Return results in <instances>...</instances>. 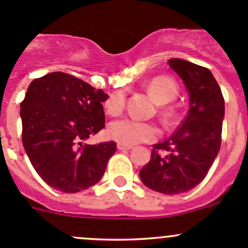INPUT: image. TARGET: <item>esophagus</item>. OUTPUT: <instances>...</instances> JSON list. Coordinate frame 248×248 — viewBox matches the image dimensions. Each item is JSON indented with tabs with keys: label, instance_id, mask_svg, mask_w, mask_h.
<instances>
[{
	"label": "esophagus",
	"instance_id": "obj_1",
	"mask_svg": "<svg viewBox=\"0 0 248 248\" xmlns=\"http://www.w3.org/2000/svg\"><path fill=\"white\" fill-rule=\"evenodd\" d=\"M117 149L119 150H131L132 146L131 145H126V144H122V142H119V144H117Z\"/></svg>",
	"mask_w": 248,
	"mask_h": 248
}]
</instances>
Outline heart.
<instances>
[{"mask_svg": "<svg viewBox=\"0 0 248 248\" xmlns=\"http://www.w3.org/2000/svg\"><path fill=\"white\" fill-rule=\"evenodd\" d=\"M150 96L159 104L170 103L176 98L179 87L176 82L169 77H156L150 81L147 86ZM126 96L124 91H115L109 96L106 102V110L110 115H117L124 109ZM163 115L167 120H172L176 116L174 108H166ZM108 133L111 139L126 145L138 144V142L151 141L159 134L158 128L155 124L140 120L124 117L111 122L108 127Z\"/></svg>", "mask_w": 248, "mask_h": 248, "instance_id": "obj_1", "label": "heart"}]
</instances>
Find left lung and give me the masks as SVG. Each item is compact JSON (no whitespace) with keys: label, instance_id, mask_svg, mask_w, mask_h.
Wrapping results in <instances>:
<instances>
[{"label":"left lung","instance_id":"obj_1","mask_svg":"<svg viewBox=\"0 0 248 248\" xmlns=\"http://www.w3.org/2000/svg\"><path fill=\"white\" fill-rule=\"evenodd\" d=\"M168 63L188 91V114L170 138L152 146L139 175L146 187L172 196L191 191L211 168L221 147L224 98L207 68L181 59Z\"/></svg>","mask_w":248,"mask_h":248}]
</instances>
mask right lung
Segmentation results:
<instances>
[{"instance_id": "right-lung-1", "label": "right lung", "mask_w": 248, "mask_h": 248, "mask_svg": "<svg viewBox=\"0 0 248 248\" xmlns=\"http://www.w3.org/2000/svg\"><path fill=\"white\" fill-rule=\"evenodd\" d=\"M108 99L71 74L54 72L34 79L20 104L22 144L37 174L50 187L77 193L96 185L116 142H85L106 127Z\"/></svg>"}]
</instances>
